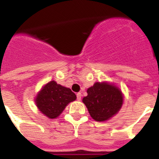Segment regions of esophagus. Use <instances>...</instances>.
Wrapping results in <instances>:
<instances>
[{
	"label": "esophagus",
	"mask_w": 159,
	"mask_h": 159,
	"mask_svg": "<svg viewBox=\"0 0 159 159\" xmlns=\"http://www.w3.org/2000/svg\"><path fill=\"white\" fill-rule=\"evenodd\" d=\"M81 97H82V94H81L80 92H78V93L76 94V98H77V100L80 101V100H81Z\"/></svg>",
	"instance_id": "esophagus-1"
}]
</instances>
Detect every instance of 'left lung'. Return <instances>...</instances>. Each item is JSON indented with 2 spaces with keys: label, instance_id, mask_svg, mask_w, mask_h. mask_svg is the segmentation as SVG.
<instances>
[{
  "label": "left lung",
  "instance_id": "8db88e82",
  "mask_svg": "<svg viewBox=\"0 0 159 159\" xmlns=\"http://www.w3.org/2000/svg\"><path fill=\"white\" fill-rule=\"evenodd\" d=\"M83 102L95 121L107 120L115 116L123 105V95L117 87L107 83H95L87 91Z\"/></svg>",
  "mask_w": 159,
  "mask_h": 159
}]
</instances>
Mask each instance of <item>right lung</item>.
<instances>
[{"label":"right lung","instance_id":"add662e5","mask_svg":"<svg viewBox=\"0 0 159 159\" xmlns=\"http://www.w3.org/2000/svg\"><path fill=\"white\" fill-rule=\"evenodd\" d=\"M76 95L70 88L57 84L55 81L43 86L36 98L39 110L50 119L58 117L70 102L75 100Z\"/></svg>","mask_w":159,"mask_h":159}]
</instances>
